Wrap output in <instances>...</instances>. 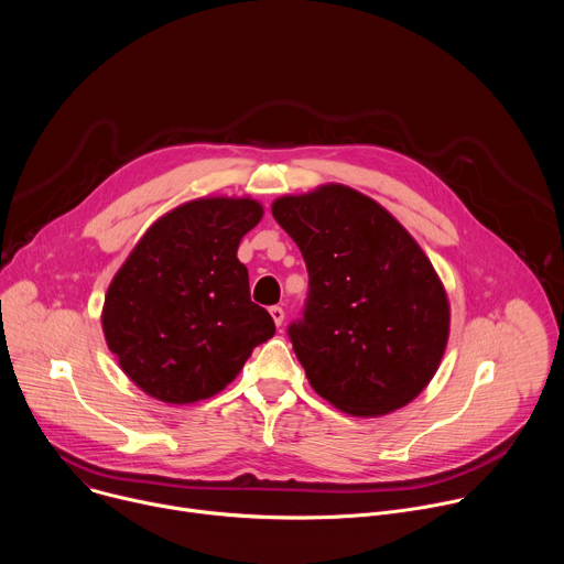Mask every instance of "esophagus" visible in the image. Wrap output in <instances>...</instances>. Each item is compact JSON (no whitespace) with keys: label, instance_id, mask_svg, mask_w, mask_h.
<instances>
[{"label":"esophagus","instance_id":"34e87169","mask_svg":"<svg viewBox=\"0 0 564 564\" xmlns=\"http://www.w3.org/2000/svg\"><path fill=\"white\" fill-rule=\"evenodd\" d=\"M270 314H272V318H274V324L281 328L283 318H285V312H283V307H279V305H272V307H270Z\"/></svg>","mask_w":564,"mask_h":564}]
</instances>
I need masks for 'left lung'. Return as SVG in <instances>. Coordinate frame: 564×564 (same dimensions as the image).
Segmentation results:
<instances>
[{"mask_svg":"<svg viewBox=\"0 0 564 564\" xmlns=\"http://www.w3.org/2000/svg\"><path fill=\"white\" fill-rule=\"evenodd\" d=\"M307 268L288 326L310 386L350 415L406 406L448 339L446 292L413 236L372 198L326 185L272 205Z\"/></svg>","mask_w":564,"mask_h":564,"instance_id":"1","label":"left lung"}]
</instances>
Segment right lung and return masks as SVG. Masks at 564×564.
<instances>
[{"label": "right lung", "mask_w": 564, "mask_h": 564, "mask_svg": "<svg viewBox=\"0 0 564 564\" xmlns=\"http://www.w3.org/2000/svg\"><path fill=\"white\" fill-rule=\"evenodd\" d=\"M263 216L250 198H200L155 220L113 276L102 312L109 350L127 377L167 404L220 392L274 337L236 259Z\"/></svg>", "instance_id": "1"}]
</instances>
